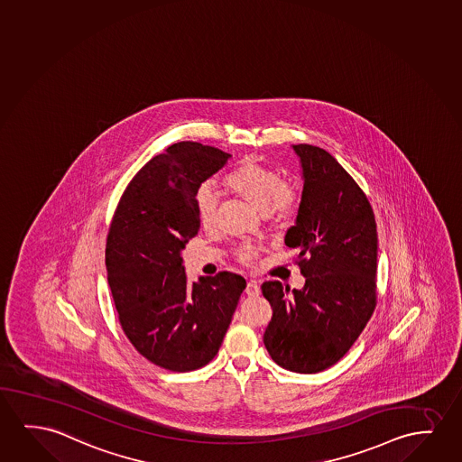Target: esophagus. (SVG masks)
<instances>
[{"label":"esophagus","mask_w":462,"mask_h":462,"mask_svg":"<svg viewBox=\"0 0 462 462\" xmlns=\"http://www.w3.org/2000/svg\"><path fill=\"white\" fill-rule=\"evenodd\" d=\"M245 292L248 295H257L259 294V284L255 282H248L246 284V289H245Z\"/></svg>","instance_id":"esophagus-1"}]
</instances>
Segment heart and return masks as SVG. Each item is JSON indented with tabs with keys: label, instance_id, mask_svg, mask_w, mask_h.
<instances>
[{
	"label": "heart",
	"instance_id": "b5f03b06",
	"mask_svg": "<svg viewBox=\"0 0 462 462\" xmlns=\"http://www.w3.org/2000/svg\"><path fill=\"white\" fill-rule=\"evenodd\" d=\"M226 186L262 213L280 219L294 213L297 207L295 192L282 182V176L251 159L241 161L226 176ZM195 205L201 226L209 227L216 219L217 209V195L213 188L201 186L195 195ZM243 257L249 259L251 255L245 253Z\"/></svg>",
	"mask_w": 462,
	"mask_h": 462
}]
</instances>
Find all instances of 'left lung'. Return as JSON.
I'll return each instance as SVG.
<instances>
[{"instance_id": "8db88e82", "label": "left lung", "mask_w": 462, "mask_h": 462, "mask_svg": "<svg viewBox=\"0 0 462 462\" xmlns=\"http://www.w3.org/2000/svg\"><path fill=\"white\" fill-rule=\"evenodd\" d=\"M291 147L303 190L284 243L300 251L305 284H262L273 310L263 343L280 367L318 374L348 353L374 313L378 235L367 197L346 170L321 147Z\"/></svg>"}]
</instances>
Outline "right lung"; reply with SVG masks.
I'll use <instances>...</instances> for the list:
<instances>
[{
	"label": "right lung",
	"instance_id": "add662e5",
	"mask_svg": "<svg viewBox=\"0 0 462 462\" xmlns=\"http://www.w3.org/2000/svg\"><path fill=\"white\" fill-rule=\"evenodd\" d=\"M230 157L192 141L168 146L128 184L107 235V284L122 328L147 361L173 372L217 355L246 288L230 272L189 282L182 261L200 228L197 190Z\"/></svg>",
	"mask_w": 462,
	"mask_h": 462
}]
</instances>
